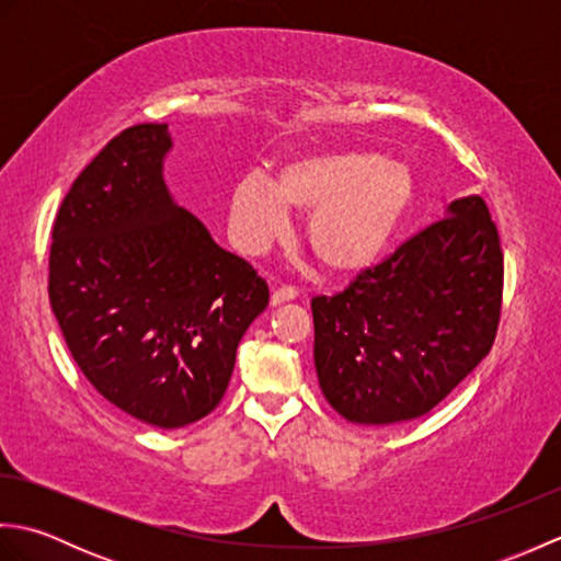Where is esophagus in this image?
<instances>
[{
  "label": "esophagus",
  "mask_w": 561,
  "mask_h": 561,
  "mask_svg": "<svg viewBox=\"0 0 561 561\" xmlns=\"http://www.w3.org/2000/svg\"><path fill=\"white\" fill-rule=\"evenodd\" d=\"M296 296H299V291H296L294 287H279L272 291V306H279V304H287V301H294Z\"/></svg>",
  "instance_id": "34e87169"
}]
</instances>
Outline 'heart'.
Returning a JSON list of instances; mask_svg holds the SVG:
<instances>
[{"label":"heart","mask_w":561,"mask_h":561,"mask_svg":"<svg viewBox=\"0 0 561 561\" xmlns=\"http://www.w3.org/2000/svg\"><path fill=\"white\" fill-rule=\"evenodd\" d=\"M420 185L408 163L359 145L304 151L277 181L248 173L231 190L229 229L248 253L289 231V209L311 214L306 238L323 267L359 274L378 265L408 229Z\"/></svg>","instance_id":"b5f03b06"}]
</instances>
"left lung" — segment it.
I'll return each mask as SVG.
<instances>
[{
    "instance_id": "8db88e82",
    "label": "left lung",
    "mask_w": 561,
    "mask_h": 561,
    "mask_svg": "<svg viewBox=\"0 0 561 561\" xmlns=\"http://www.w3.org/2000/svg\"><path fill=\"white\" fill-rule=\"evenodd\" d=\"M502 287V245L484 199L450 202L446 219L350 289L311 301L313 362L330 408L366 426L432 412L490 354Z\"/></svg>"
}]
</instances>
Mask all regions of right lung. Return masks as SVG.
<instances>
[{
    "instance_id": "obj_1",
    "label": "right lung",
    "mask_w": 561,
    "mask_h": 561,
    "mask_svg": "<svg viewBox=\"0 0 561 561\" xmlns=\"http://www.w3.org/2000/svg\"><path fill=\"white\" fill-rule=\"evenodd\" d=\"M171 149L169 125H135L81 171L53 226L47 287L91 386L159 428L217 408L270 304L265 279L173 199Z\"/></svg>"
}]
</instances>
